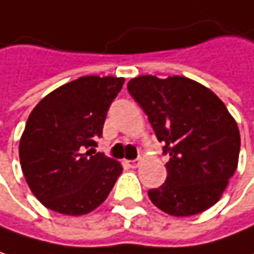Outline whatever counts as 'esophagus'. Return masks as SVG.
Segmentation results:
<instances>
[{"mask_svg":"<svg viewBox=\"0 0 254 254\" xmlns=\"http://www.w3.org/2000/svg\"><path fill=\"white\" fill-rule=\"evenodd\" d=\"M125 164L129 169H136L139 166V160H127V161H125Z\"/></svg>","mask_w":254,"mask_h":254,"instance_id":"34e87169","label":"esophagus"}]
</instances>
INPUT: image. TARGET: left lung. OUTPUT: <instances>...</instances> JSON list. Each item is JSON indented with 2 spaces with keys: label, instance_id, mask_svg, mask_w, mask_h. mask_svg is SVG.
I'll return each instance as SVG.
<instances>
[{
  "label": "left lung",
  "instance_id": "1",
  "mask_svg": "<svg viewBox=\"0 0 254 254\" xmlns=\"http://www.w3.org/2000/svg\"><path fill=\"white\" fill-rule=\"evenodd\" d=\"M160 142L167 179L150 189L151 202L173 217H189L215 205L237 169L240 132L225 104L186 77L152 75L127 82Z\"/></svg>",
  "mask_w": 254,
  "mask_h": 254
}]
</instances>
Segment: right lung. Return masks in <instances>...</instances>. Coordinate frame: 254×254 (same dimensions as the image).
<instances>
[{"mask_svg": "<svg viewBox=\"0 0 254 254\" xmlns=\"http://www.w3.org/2000/svg\"><path fill=\"white\" fill-rule=\"evenodd\" d=\"M125 78L81 77L54 90L30 113L20 139V164L33 195L64 215H84L102 205L122 166L103 152L107 110ZM93 150V148H91Z\"/></svg>", "mask_w": 254, "mask_h": 254, "instance_id": "1", "label": "right lung"}]
</instances>
